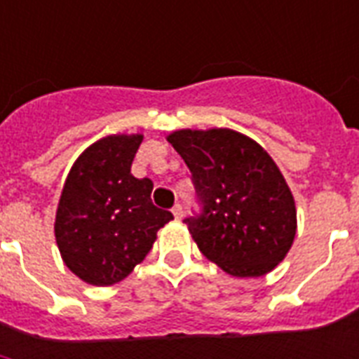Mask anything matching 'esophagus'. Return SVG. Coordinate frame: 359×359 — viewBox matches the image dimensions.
<instances>
[{"label":"esophagus","instance_id":"esophagus-1","mask_svg":"<svg viewBox=\"0 0 359 359\" xmlns=\"http://www.w3.org/2000/svg\"><path fill=\"white\" fill-rule=\"evenodd\" d=\"M171 212H173L175 219L182 218V207H180V205H175V207L171 208Z\"/></svg>","mask_w":359,"mask_h":359}]
</instances>
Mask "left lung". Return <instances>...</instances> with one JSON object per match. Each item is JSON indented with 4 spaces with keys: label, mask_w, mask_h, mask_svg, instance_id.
<instances>
[{
    "label": "left lung",
    "mask_w": 359,
    "mask_h": 359,
    "mask_svg": "<svg viewBox=\"0 0 359 359\" xmlns=\"http://www.w3.org/2000/svg\"><path fill=\"white\" fill-rule=\"evenodd\" d=\"M168 141L191 171L201 216L186 218L208 261L235 278H261L289 253L296 205L272 156L231 128L175 130Z\"/></svg>",
    "instance_id": "left-lung-1"
}]
</instances>
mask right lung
<instances>
[{
    "mask_svg": "<svg viewBox=\"0 0 359 359\" xmlns=\"http://www.w3.org/2000/svg\"><path fill=\"white\" fill-rule=\"evenodd\" d=\"M143 134L95 141L72 163L55 212L61 259L81 281L108 287L123 281L151 251L173 214L152 205L151 179L130 173Z\"/></svg>",
    "mask_w": 359,
    "mask_h": 359,
    "instance_id": "right-lung-1",
    "label": "right lung"
}]
</instances>
